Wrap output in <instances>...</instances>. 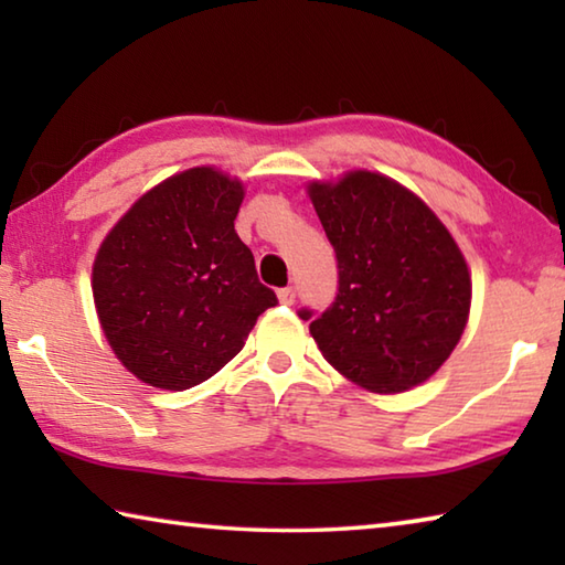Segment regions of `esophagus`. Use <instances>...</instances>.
Segmentation results:
<instances>
[{"mask_svg":"<svg viewBox=\"0 0 565 565\" xmlns=\"http://www.w3.org/2000/svg\"><path fill=\"white\" fill-rule=\"evenodd\" d=\"M279 301L281 303H294L296 301V289H294V286H284V289H279Z\"/></svg>","mask_w":565,"mask_h":565,"instance_id":"1","label":"esophagus"}]
</instances>
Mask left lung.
<instances>
[{
    "label": "left lung",
    "mask_w": 565,
    "mask_h": 565,
    "mask_svg": "<svg viewBox=\"0 0 565 565\" xmlns=\"http://www.w3.org/2000/svg\"><path fill=\"white\" fill-rule=\"evenodd\" d=\"M309 196L337 252L327 311L301 309L333 369L376 394H398L451 356L471 309V276L451 234L416 194L371 171Z\"/></svg>",
    "instance_id": "left-lung-1"
}]
</instances>
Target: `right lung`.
Returning <instances> with one entry per match:
<instances>
[{"label": "right lung", "mask_w": 565, "mask_h": 565, "mask_svg": "<svg viewBox=\"0 0 565 565\" xmlns=\"http://www.w3.org/2000/svg\"><path fill=\"white\" fill-rule=\"evenodd\" d=\"M244 189L212 167L161 181L104 238L92 291L109 347L149 386L184 391L279 303L234 232Z\"/></svg>", "instance_id": "right-lung-1"}]
</instances>
